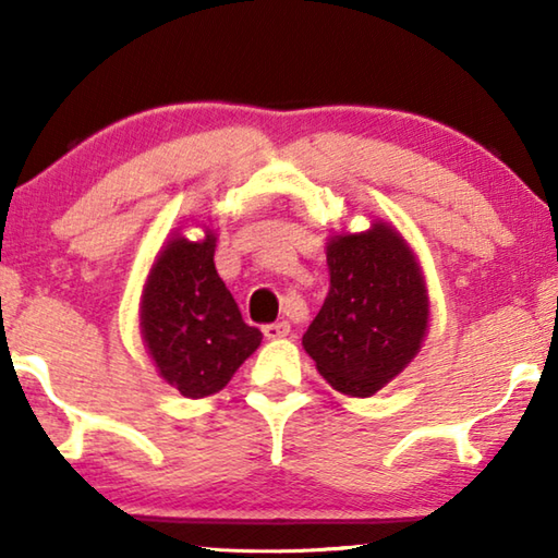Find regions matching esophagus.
<instances>
[{
  "label": "esophagus",
  "instance_id": "1",
  "mask_svg": "<svg viewBox=\"0 0 558 558\" xmlns=\"http://www.w3.org/2000/svg\"><path fill=\"white\" fill-rule=\"evenodd\" d=\"M288 332H290L288 323H272V325L263 327V335H266V339H282V337H288Z\"/></svg>",
  "mask_w": 558,
  "mask_h": 558
}]
</instances>
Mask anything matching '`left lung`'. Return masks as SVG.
I'll return each mask as SVG.
<instances>
[{
    "mask_svg": "<svg viewBox=\"0 0 558 558\" xmlns=\"http://www.w3.org/2000/svg\"><path fill=\"white\" fill-rule=\"evenodd\" d=\"M329 292L302 347L335 391L369 399L399 376L428 335L426 276L389 221L327 239Z\"/></svg>",
    "mask_w": 558,
    "mask_h": 558,
    "instance_id": "1",
    "label": "left lung"
}]
</instances>
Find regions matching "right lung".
<instances>
[{
  "label": "right lung",
  "instance_id": "1",
  "mask_svg": "<svg viewBox=\"0 0 558 558\" xmlns=\"http://www.w3.org/2000/svg\"><path fill=\"white\" fill-rule=\"evenodd\" d=\"M216 233L189 241L177 229L147 272L140 332L157 374L184 399L219 393L260 347V329L243 323L214 266Z\"/></svg>",
  "mask_w": 558,
  "mask_h": 558
}]
</instances>
